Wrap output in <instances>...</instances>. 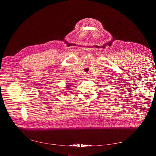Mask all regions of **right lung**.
<instances>
[{"label":"right lung","mask_w":156,"mask_h":156,"mask_svg":"<svg viewBox=\"0 0 156 156\" xmlns=\"http://www.w3.org/2000/svg\"><path fill=\"white\" fill-rule=\"evenodd\" d=\"M69 87H67V88H69Z\"/></svg>","instance_id":"right-lung-1"}]
</instances>
